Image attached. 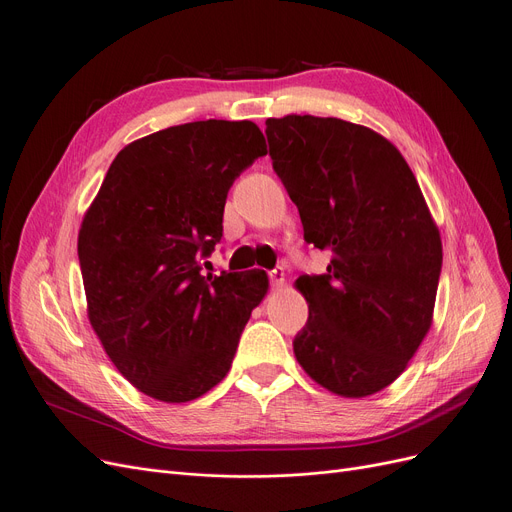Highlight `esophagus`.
<instances>
[{"label": "esophagus", "instance_id": "34e87169", "mask_svg": "<svg viewBox=\"0 0 512 512\" xmlns=\"http://www.w3.org/2000/svg\"><path fill=\"white\" fill-rule=\"evenodd\" d=\"M270 282H272V287H282L285 285V268H274L272 272H270Z\"/></svg>", "mask_w": 512, "mask_h": 512}]
</instances>
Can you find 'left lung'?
<instances>
[{
  "instance_id": "1",
  "label": "left lung",
  "mask_w": 512,
  "mask_h": 512,
  "mask_svg": "<svg viewBox=\"0 0 512 512\" xmlns=\"http://www.w3.org/2000/svg\"><path fill=\"white\" fill-rule=\"evenodd\" d=\"M274 173L304 240L331 253L297 289L308 323L299 365L327 390L361 399L399 377L432 323L443 246L422 189L390 141L337 118L266 120Z\"/></svg>"
}]
</instances>
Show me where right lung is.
Segmentation results:
<instances>
[{
	"label": "right lung",
	"mask_w": 512,
	"mask_h": 512,
	"mask_svg": "<svg viewBox=\"0 0 512 512\" xmlns=\"http://www.w3.org/2000/svg\"><path fill=\"white\" fill-rule=\"evenodd\" d=\"M261 156L266 139L249 120L158 130L120 151L82 221L90 325L151 399L187 403L217 386L268 291L263 270L202 276L227 192Z\"/></svg>",
	"instance_id": "right-lung-1"
}]
</instances>
